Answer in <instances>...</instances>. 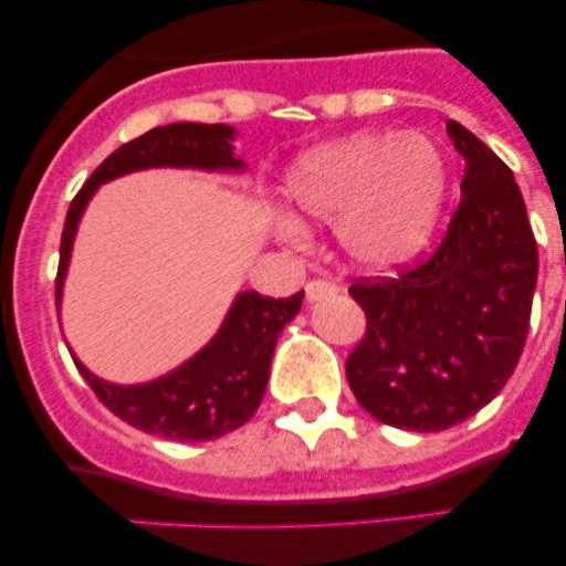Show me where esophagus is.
Segmentation results:
<instances>
[{
  "label": "esophagus",
  "mask_w": 566,
  "mask_h": 566,
  "mask_svg": "<svg viewBox=\"0 0 566 566\" xmlns=\"http://www.w3.org/2000/svg\"><path fill=\"white\" fill-rule=\"evenodd\" d=\"M335 290L337 287L329 282V279H311V282L305 284V297H308V303H314V301H322V297L333 295Z\"/></svg>",
  "instance_id": "1"
}]
</instances>
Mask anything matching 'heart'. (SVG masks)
Listing matches in <instances>:
<instances>
[{"label":"heart","mask_w":566,"mask_h":566,"mask_svg":"<svg viewBox=\"0 0 566 566\" xmlns=\"http://www.w3.org/2000/svg\"><path fill=\"white\" fill-rule=\"evenodd\" d=\"M444 186V159L423 135L361 133L297 159L287 199L301 220L335 226L350 263L386 271L428 242ZM279 237L292 242L295 226L279 223Z\"/></svg>","instance_id":"1"}]
</instances>
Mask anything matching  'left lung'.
<instances>
[{
	"label": "left lung",
	"mask_w": 566,
	"mask_h": 566,
	"mask_svg": "<svg viewBox=\"0 0 566 566\" xmlns=\"http://www.w3.org/2000/svg\"><path fill=\"white\" fill-rule=\"evenodd\" d=\"M463 184L444 239L394 276L356 279L367 316L346 359L356 401L380 423L444 431L500 394L524 350L537 282V242L511 167L447 122Z\"/></svg>",
	"instance_id": "obj_1"
}]
</instances>
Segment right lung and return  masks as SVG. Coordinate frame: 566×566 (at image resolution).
<instances>
[{"label":"right lung","mask_w":566,"mask_h":566,"mask_svg":"<svg viewBox=\"0 0 566 566\" xmlns=\"http://www.w3.org/2000/svg\"><path fill=\"white\" fill-rule=\"evenodd\" d=\"M231 138L233 129L226 125L175 122V125L148 129L146 135L125 143L112 157L103 159L71 201L63 223L55 303H61V284L66 276L76 223L97 186L146 167H205V170L242 167V159L231 157ZM301 303L303 292L290 297L242 292L210 346L201 348L175 373L143 386H114L95 378L76 361V356L74 365L97 399L125 423L172 441L220 439L255 415L269 382L276 337L284 324L301 311Z\"/></svg>","instance_id":"right-lung-1"}]
</instances>
